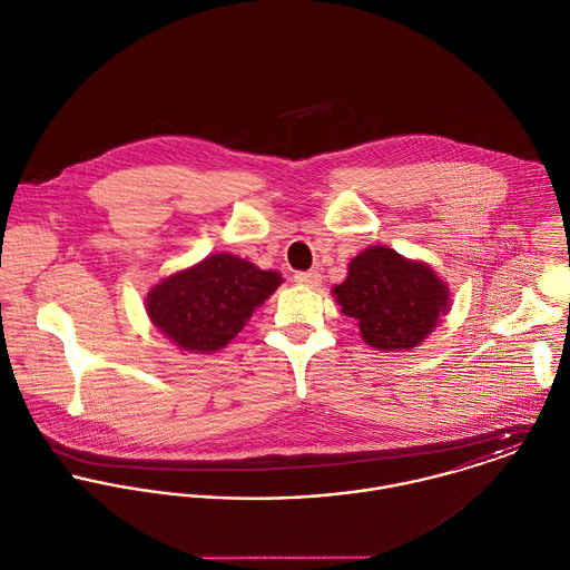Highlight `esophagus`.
<instances>
[{
	"label": "esophagus",
	"mask_w": 570,
	"mask_h": 570,
	"mask_svg": "<svg viewBox=\"0 0 570 570\" xmlns=\"http://www.w3.org/2000/svg\"><path fill=\"white\" fill-rule=\"evenodd\" d=\"M294 281H296L298 285H307V287H318V285L323 283V276H321V274H318L316 269H312V272H296Z\"/></svg>",
	"instance_id": "esophagus-1"
}]
</instances>
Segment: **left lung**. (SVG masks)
I'll list each match as a JSON object with an SVG mask.
<instances>
[{
    "mask_svg": "<svg viewBox=\"0 0 570 570\" xmlns=\"http://www.w3.org/2000/svg\"><path fill=\"white\" fill-rule=\"evenodd\" d=\"M342 314L355 318L375 351L419 346L450 312L448 283L425 263L389 245H371L348 261L346 278L331 289Z\"/></svg>",
    "mask_w": 570,
    "mask_h": 570,
    "instance_id": "1",
    "label": "left lung"
}]
</instances>
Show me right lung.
<instances>
[{
	"mask_svg": "<svg viewBox=\"0 0 570 570\" xmlns=\"http://www.w3.org/2000/svg\"><path fill=\"white\" fill-rule=\"evenodd\" d=\"M283 276L219 252L168 274L147 298V316L179 351L215 353L224 348L278 289Z\"/></svg>",
	"mask_w": 570,
	"mask_h": 570,
	"instance_id": "1",
	"label": "right lung"
}]
</instances>
